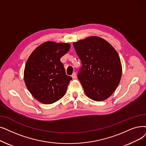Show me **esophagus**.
I'll list each match as a JSON object with an SVG mask.
<instances>
[{
	"mask_svg": "<svg viewBox=\"0 0 146 146\" xmlns=\"http://www.w3.org/2000/svg\"><path fill=\"white\" fill-rule=\"evenodd\" d=\"M72 78L73 79H75L76 78V73H73V74H72Z\"/></svg>",
	"mask_w": 146,
	"mask_h": 146,
	"instance_id": "34e87169",
	"label": "esophagus"
}]
</instances>
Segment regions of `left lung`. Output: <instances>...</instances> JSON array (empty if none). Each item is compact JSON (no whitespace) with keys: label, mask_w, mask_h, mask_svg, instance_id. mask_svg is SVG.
<instances>
[{"label":"left lung","mask_w":146,"mask_h":146,"mask_svg":"<svg viewBox=\"0 0 146 146\" xmlns=\"http://www.w3.org/2000/svg\"><path fill=\"white\" fill-rule=\"evenodd\" d=\"M73 45L82 62L78 78L86 96L101 101L115 92L122 76V65L116 50L97 36H91Z\"/></svg>","instance_id":"1"}]
</instances>
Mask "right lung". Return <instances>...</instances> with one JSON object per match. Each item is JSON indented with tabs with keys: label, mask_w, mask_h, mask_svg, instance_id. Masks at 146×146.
I'll use <instances>...</instances> for the list:
<instances>
[{
	"label": "right lung",
	"mask_w": 146,
	"mask_h": 146,
	"mask_svg": "<svg viewBox=\"0 0 146 146\" xmlns=\"http://www.w3.org/2000/svg\"><path fill=\"white\" fill-rule=\"evenodd\" d=\"M69 43L46 42L31 54L24 78L28 90L40 103L49 104L61 99L72 78L67 76L60 58L68 52Z\"/></svg>",
	"instance_id": "add662e5"
}]
</instances>
